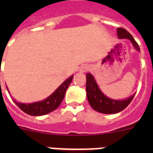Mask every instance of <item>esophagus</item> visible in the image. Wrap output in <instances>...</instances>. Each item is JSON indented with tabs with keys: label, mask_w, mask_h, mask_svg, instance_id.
<instances>
[{
	"label": "esophagus",
	"mask_w": 153,
	"mask_h": 153,
	"mask_svg": "<svg viewBox=\"0 0 153 153\" xmlns=\"http://www.w3.org/2000/svg\"><path fill=\"white\" fill-rule=\"evenodd\" d=\"M89 70V67L88 66H86V65H83V66H82L80 67V71L81 72H86L87 71Z\"/></svg>",
	"instance_id": "obj_1"
}]
</instances>
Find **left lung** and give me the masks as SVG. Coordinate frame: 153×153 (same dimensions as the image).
<instances>
[{"mask_svg": "<svg viewBox=\"0 0 153 153\" xmlns=\"http://www.w3.org/2000/svg\"><path fill=\"white\" fill-rule=\"evenodd\" d=\"M117 31V36L120 39H129L132 42L133 47L137 51H140L139 45L129 32H127L123 27H118ZM86 88L87 99H88L91 106L94 110L99 112V113H102V114H117V113L122 111L129 105L135 95V94H133V96H131L126 100L121 101L113 100L111 98H107L106 96L102 93V91H100V89L97 85V82L94 79V77L90 73L86 74Z\"/></svg>", "mask_w": 153, "mask_h": 153, "instance_id": "obj_1", "label": "left lung"}]
</instances>
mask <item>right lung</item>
<instances>
[{
	"label": "right lung",
	"instance_id": "obj_1",
	"mask_svg": "<svg viewBox=\"0 0 153 153\" xmlns=\"http://www.w3.org/2000/svg\"><path fill=\"white\" fill-rule=\"evenodd\" d=\"M72 79H73V75L63 82L61 84V86L51 95L41 102H34V103H30V104H24V103H19L15 100L13 101L21 110L32 116H41V115L49 114L59 106V105L61 104V102L64 98L66 91L71 82Z\"/></svg>",
	"mask_w": 153,
	"mask_h": 153
}]
</instances>
